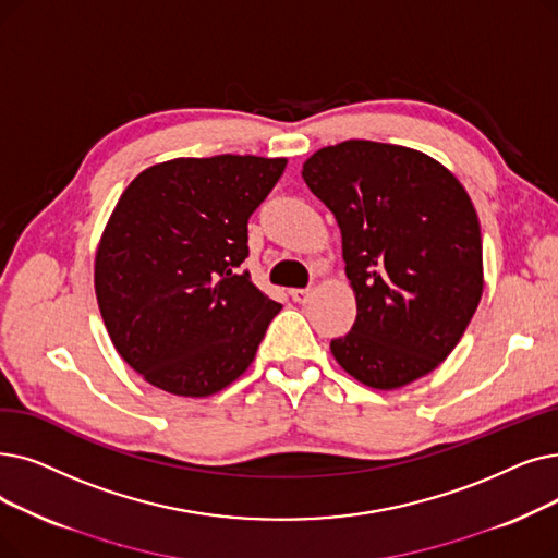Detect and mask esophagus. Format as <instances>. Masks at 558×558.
Returning a JSON list of instances; mask_svg holds the SVG:
<instances>
[{"label":"esophagus","mask_w":558,"mask_h":558,"mask_svg":"<svg viewBox=\"0 0 558 558\" xmlns=\"http://www.w3.org/2000/svg\"><path fill=\"white\" fill-rule=\"evenodd\" d=\"M312 289H289V296H292L296 303H307L312 299Z\"/></svg>","instance_id":"34e87169"}]
</instances>
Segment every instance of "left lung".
<instances>
[{"label":"left lung","mask_w":558,"mask_h":558,"mask_svg":"<svg viewBox=\"0 0 558 558\" xmlns=\"http://www.w3.org/2000/svg\"><path fill=\"white\" fill-rule=\"evenodd\" d=\"M305 184L342 232L357 317L330 351L349 376L397 390L456 349L483 294L476 209L447 166L351 138L305 159Z\"/></svg>","instance_id":"8db88e82"}]
</instances>
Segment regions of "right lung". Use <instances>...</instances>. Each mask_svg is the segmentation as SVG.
Segmentation results:
<instances>
[{
    "label": "right lung",
    "mask_w": 558,
    "mask_h": 558,
    "mask_svg": "<svg viewBox=\"0 0 558 558\" xmlns=\"http://www.w3.org/2000/svg\"><path fill=\"white\" fill-rule=\"evenodd\" d=\"M284 166L180 157L145 168L118 198L95 251V296L118 355L143 380L201 399L251 367L282 305L239 266L251 214Z\"/></svg>",
    "instance_id": "1"
}]
</instances>
